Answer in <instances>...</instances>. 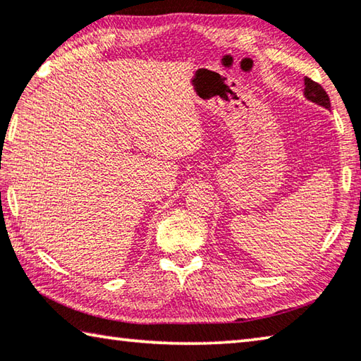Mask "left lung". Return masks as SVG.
Masks as SVG:
<instances>
[{
  "instance_id": "obj_1",
  "label": "left lung",
  "mask_w": 361,
  "mask_h": 361,
  "mask_svg": "<svg viewBox=\"0 0 361 361\" xmlns=\"http://www.w3.org/2000/svg\"><path fill=\"white\" fill-rule=\"evenodd\" d=\"M305 97L307 101H311L314 104H317V106H322L330 110V97L326 94V91L320 87L319 83H316L307 77H305Z\"/></svg>"
}]
</instances>
